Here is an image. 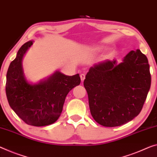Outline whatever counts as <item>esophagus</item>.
<instances>
[{
	"label": "esophagus",
	"mask_w": 157,
	"mask_h": 157,
	"mask_svg": "<svg viewBox=\"0 0 157 157\" xmlns=\"http://www.w3.org/2000/svg\"><path fill=\"white\" fill-rule=\"evenodd\" d=\"M80 77H81V81H83L84 79H85V78H86V75L84 74H81L80 75Z\"/></svg>",
	"instance_id": "34e87169"
}]
</instances>
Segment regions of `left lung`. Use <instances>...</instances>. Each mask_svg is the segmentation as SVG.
<instances>
[{
  "instance_id": "obj_1",
  "label": "left lung",
  "mask_w": 157,
  "mask_h": 157,
  "mask_svg": "<svg viewBox=\"0 0 157 157\" xmlns=\"http://www.w3.org/2000/svg\"><path fill=\"white\" fill-rule=\"evenodd\" d=\"M93 119L105 127L124 125L141 112L151 86L148 59L132 50L123 62L106 60L90 67L83 82Z\"/></svg>"
}]
</instances>
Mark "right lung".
I'll list each match as a JSON object with an SVG mask.
<instances>
[{
    "mask_svg": "<svg viewBox=\"0 0 157 157\" xmlns=\"http://www.w3.org/2000/svg\"><path fill=\"white\" fill-rule=\"evenodd\" d=\"M33 42H26L10 64L6 92L10 107L26 124L44 126L58 119L67 94L81 83L79 74L66 76L56 71L39 83H29L24 76L21 60Z\"/></svg>",
    "mask_w": 157,
    "mask_h": 157,
    "instance_id": "add662e5",
    "label": "right lung"
}]
</instances>
